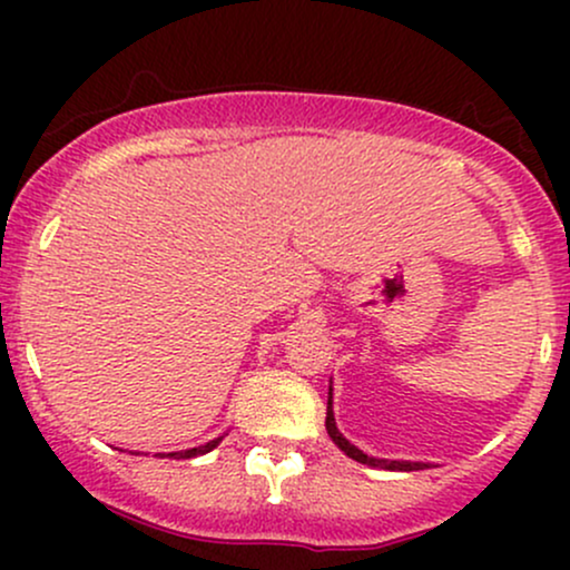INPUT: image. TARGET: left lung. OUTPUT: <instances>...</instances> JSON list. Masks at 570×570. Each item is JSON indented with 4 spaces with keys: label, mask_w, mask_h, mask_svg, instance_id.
I'll return each mask as SVG.
<instances>
[{
    "label": "left lung",
    "mask_w": 570,
    "mask_h": 570,
    "mask_svg": "<svg viewBox=\"0 0 570 570\" xmlns=\"http://www.w3.org/2000/svg\"><path fill=\"white\" fill-rule=\"evenodd\" d=\"M326 434L332 436V442H335L345 455L353 458V461L364 463V466L389 469V472H417V469L426 466V463H421V461H389V458L367 455V453H364V450H358L356 444H351L348 440H345V436L337 431L335 410H332V381H330V399H326Z\"/></svg>",
    "instance_id": "8db88e82"
}]
</instances>
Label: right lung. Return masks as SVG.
Returning <instances> with one entry per match:
<instances>
[{
	"mask_svg": "<svg viewBox=\"0 0 570 570\" xmlns=\"http://www.w3.org/2000/svg\"><path fill=\"white\" fill-rule=\"evenodd\" d=\"M222 442V436H217V440L206 442V444H198V448H189V450H176V453H158L160 458H195V455H206L212 453L214 448Z\"/></svg>",
	"mask_w": 570,
	"mask_h": 570,
	"instance_id": "obj_1",
	"label": "right lung"
}]
</instances>
